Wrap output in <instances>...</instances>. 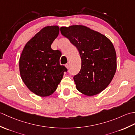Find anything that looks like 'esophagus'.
Returning a JSON list of instances; mask_svg holds the SVG:
<instances>
[{
    "label": "esophagus",
    "instance_id": "obj_1",
    "mask_svg": "<svg viewBox=\"0 0 135 135\" xmlns=\"http://www.w3.org/2000/svg\"><path fill=\"white\" fill-rule=\"evenodd\" d=\"M65 66V67L67 68V69H68V68H70V65H69V64H66Z\"/></svg>",
    "mask_w": 135,
    "mask_h": 135
}]
</instances>
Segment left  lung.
I'll list each match as a JSON object with an SVG mask.
<instances>
[{
    "label": "left lung",
    "instance_id": "left-lung-1",
    "mask_svg": "<svg viewBox=\"0 0 135 135\" xmlns=\"http://www.w3.org/2000/svg\"><path fill=\"white\" fill-rule=\"evenodd\" d=\"M60 31L77 48L81 56V70L74 76L77 90L88 96L102 92L116 72L113 44L105 35L84 25L62 27Z\"/></svg>",
    "mask_w": 135,
    "mask_h": 135
}]
</instances>
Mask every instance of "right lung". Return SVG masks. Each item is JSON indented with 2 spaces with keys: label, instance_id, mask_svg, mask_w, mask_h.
I'll return each mask as SVG.
<instances>
[{
  "label": "right lung",
  "instance_id": "right-lung-1",
  "mask_svg": "<svg viewBox=\"0 0 135 135\" xmlns=\"http://www.w3.org/2000/svg\"><path fill=\"white\" fill-rule=\"evenodd\" d=\"M57 25L47 26L28 41L20 57V73L22 81L36 95L52 94L67 69L60 64L61 51L53 50L51 45L59 35Z\"/></svg>",
  "mask_w": 135,
  "mask_h": 135
}]
</instances>
